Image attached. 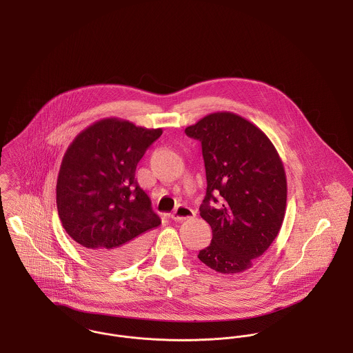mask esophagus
<instances>
[{"label":"esophagus","mask_w":353,"mask_h":353,"mask_svg":"<svg viewBox=\"0 0 353 353\" xmlns=\"http://www.w3.org/2000/svg\"><path fill=\"white\" fill-rule=\"evenodd\" d=\"M195 216V212L190 209L189 206H178L172 214H171V219L175 220V221H182V220H188V219H192Z\"/></svg>","instance_id":"1"}]
</instances>
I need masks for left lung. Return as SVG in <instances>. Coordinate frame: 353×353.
I'll use <instances>...</instances> for the list:
<instances>
[{"instance_id": "1", "label": "left lung", "mask_w": 353, "mask_h": 353, "mask_svg": "<svg viewBox=\"0 0 353 353\" xmlns=\"http://www.w3.org/2000/svg\"><path fill=\"white\" fill-rule=\"evenodd\" d=\"M201 141L206 194L201 217L212 243L198 259L221 274L251 268L278 236L285 219V167L270 139L248 120L217 112L185 129Z\"/></svg>"}]
</instances>
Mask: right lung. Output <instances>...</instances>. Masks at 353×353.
Segmentation results:
<instances>
[{"label":"right lung","instance_id":"obj_1","mask_svg":"<svg viewBox=\"0 0 353 353\" xmlns=\"http://www.w3.org/2000/svg\"><path fill=\"white\" fill-rule=\"evenodd\" d=\"M163 130L105 119L70 144L57 183L59 219L68 236L108 268L125 267L147 248L161 224L134 179L136 165Z\"/></svg>","mask_w":353,"mask_h":353}]
</instances>
